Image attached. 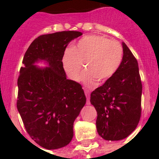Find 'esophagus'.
I'll return each mask as SVG.
<instances>
[{
    "label": "esophagus",
    "instance_id": "esophagus-1",
    "mask_svg": "<svg viewBox=\"0 0 159 159\" xmlns=\"http://www.w3.org/2000/svg\"><path fill=\"white\" fill-rule=\"evenodd\" d=\"M85 92V95H86V97H87V99H88V101H87V104L89 105L90 104V101H89V99H90V91L89 90H85L84 91Z\"/></svg>",
    "mask_w": 159,
    "mask_h": 159
}]
</instances>
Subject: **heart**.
I'll use <instances>...</instances> for the list:
<instances>
[{"label":"heart","mask_w":159,"mask_h":159,"mask_svg":"<svg viewBox=\"0 0 159 159\" xmlns=\"http://www.w3.org/2000/svg\"><path fill=\"white\" fill-rule=\"evenodd\" d=\"M123 58V48L119 41L92 35L83 37L72 48L66 49L62 65L71 80L79 81L84 63L86 71L82 81L87 87L92 88L96 80L102 82L111 77L121 65Z\"/></svg>","instance_id":"obj_1"}]
</instances>
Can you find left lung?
Wrapping results in <instances>:
<instances>
[{"instance_id": "left-lung-1", "label": "left lung", "mask_w": 159, "mask_h": 159, "mask_svg": "<svg viewBox=\"0 0 159 159\" xmlns=\"http://www.w3.org/2000/svg\"><path fill=\"white\" fill-rule=\"evenodd\" d=\"M123 58L119 69L91 94L97 111L96 128L105 140L118 141L135 130L141 117L142 82L138 61L123 42Z\"/></svg>"}]
</instances>
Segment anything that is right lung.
I'll use <instances>...</instances> for the list:
<instances>
[{
  "label": "right lung",
  "mask_w": 159,
  "mask_h": 159,
  "mask_svg": "<svg viewBox=\"0 0 159 159\" xmlns=\"http://www.w3.org/2000/svg\"><path fill=\"white\" fill-rule=\"evenodd\" d=\"M83 35L63 31L36 38L25 54L17 80L16 107L32 139L47 150L67 146L73 123L86 103L82 86L67 80L62 57L67 44ZM44 60L48 67L34 63Z\"/></svg>",
  "instance_id": "add662e5"
}]
</instances>
